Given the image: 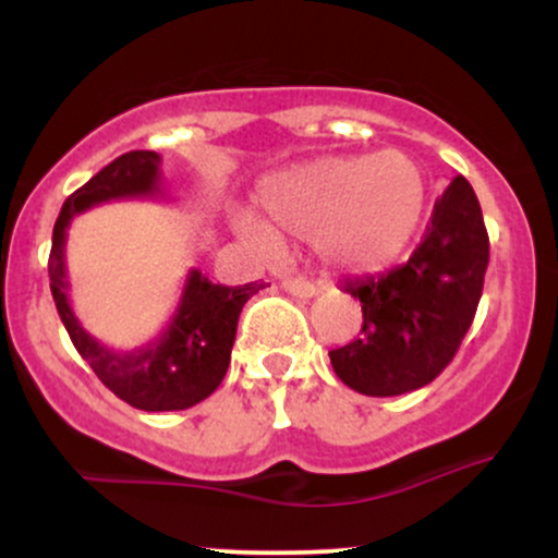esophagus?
Masks as SVG:
<instances>
[{"instance_id":"34e87169","label":"esophagus","mask_w":558,"mask_h":558,"mask_svg":"<svg viewBox=\"0 0 558 558\" xmlns=\"http://www.w3.org/2000/svg\"><path fill=\"white\" fill-rule=\"evenodd\" d=\"M283 291H288L291 296H296V299H312V296H317L319 288L306 278H286Z\"/></svg>"}]
</instances>
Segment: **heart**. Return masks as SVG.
Here are the masks:
<instances>
[{
  "label": "heart",
  "mask_w": 558,
  "mask_h": 558,
  "mask_svg": "<svg viewBox=\"0 0 558 558\" xmlns=\"http://www.w3.org/2000/svg\"><path fill=\"white\" fill-rule=\"evenodd\" d=\"M265 220L235 215V228L265 252L278 235L315 241L345 270H380L401 257L427 207V183L401 151L323 157L265 178L257 191Z\"/></svg>",
  "instance_id": "b5f03b06"
}]
</instances>
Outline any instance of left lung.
Wrapping results in <instances>:
<instances>
[{"mask_svg":"<svg viewBox=\"0 0 558 558\" xmlns=\"http://www.w3.org/2000/svg\"><path fill=\"white\" fill-rule=\"evenodd\" d=\"M488 257L480 202L457 175L435 198L407 265L343 283L362 301L364 319L360 338L330 351L336 375L364 396H401L433 383L475 319Z\"/></svg>","mask_w":558,"mask_h":558,"instance_id":"obj_1","label":"left lung"}]
</instances>
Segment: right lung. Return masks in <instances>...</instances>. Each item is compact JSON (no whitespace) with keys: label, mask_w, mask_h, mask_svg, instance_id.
Listing matches in <instances>:
<instances>
[{"label":"right lung","mask_w":558,"mask_h":558,"mask_svg":"<svg viewBox=\"0 0 558 558\" xmlns=\"http://www.w3.org/2000/svg\"><path fill=\"white\" fill-rule=\"evenodd\" d=\"M159 162L162 159L157 151H128L65 198L52 233L49 288L70 341L118 399L144 412H178L204 401L220 386L228 373L243 304L262 291L265 283L254 280L228 288L191 270L181 304L162 336L141 349L114 351L88 336L73 315L65 270V241L73 217L110 198L157 196Z\"/></svg>","instance_id":"right-lung-1"}]
</instances>
